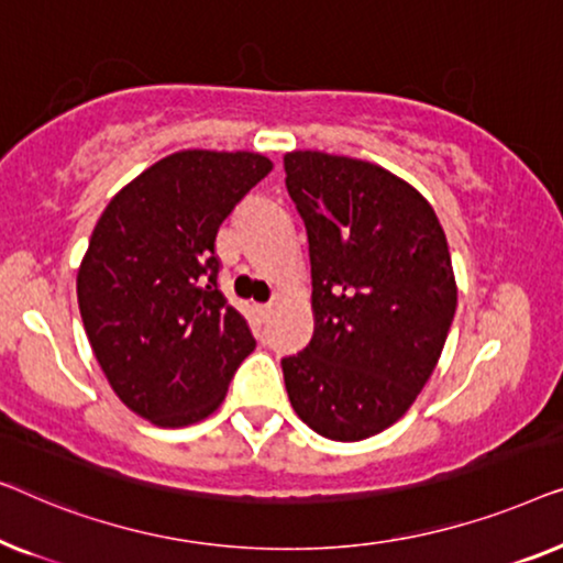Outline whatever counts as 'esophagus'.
Instances as JSON below:
<instances>
[{
	"label": "esophagus",
	"mask_w": 563,
	"mask_h": 563,
	"mask_svg": "<svg viewBox=\"0 0 563 563\" xmlns=\"http://www.w3.org/2000/svg\"><path fill=\"white\" fill-rule=\"evenodd\" d=\"M271 311H273V303H263V306H257V313L263 316V319H267V316H271Z\"/></svg>",
	"instance_id": "esophagus-1"
}]
</instances>
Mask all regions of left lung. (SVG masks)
<instances>
[{"mask_svg": "<svg viewBox=\"0 0 563 563\" xmlns=\"http://www.w3.org/2000/svg\"><path fill=\"white\" fill-rule=\"evenodd\" d=\"M283 165L313 280V336L280 362L285 390L319 437H377L408 413L446 344V234L426 196L383 165L321 150H292Z\"/></svg>", "mask_w": 563, "mask_h": 563, "instance_id": "left-lung-1", "label": "left lung"}]
</instances>
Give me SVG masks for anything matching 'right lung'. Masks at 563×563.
Here are the masks:
<instances>
[{"label":"right lung","instance_id":"right-lung-1","mask_svg":"<svg viewBox=\"0 0 563 563\" xmlns=\"http://www.w3.org/2000/svg\"><path fill=\"white\" fill-rule=\"evenodd\" d=\"M273 170L247 150H180L107 203L78 265L81 321L126 408L161 429L209 418L255 350L217 288V232Z\"/></svg>","mask_w":563,"mask_h":563}]
</instances>
